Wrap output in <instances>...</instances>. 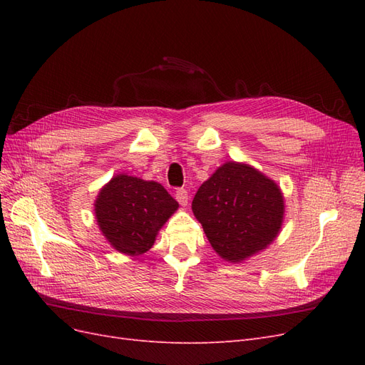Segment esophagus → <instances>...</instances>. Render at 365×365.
<instances>
[{
    "instance_id": "34e87169",
    "label": "esophagus",
    "mask_w": 365,
    "mask_h": 365,
    "mask_svg": "<svg viewBox=\"0 0 365 365\" xmlns=\"http://www.w3.org/2000/svg\"><path fill=\"white\" fill-rule=\"evenodd\" d=\"M175 197H176V201H178L182 207H185L187 202H189V193H187L185 189H178V190H176Z\"/></svg>"
}]
</instances>
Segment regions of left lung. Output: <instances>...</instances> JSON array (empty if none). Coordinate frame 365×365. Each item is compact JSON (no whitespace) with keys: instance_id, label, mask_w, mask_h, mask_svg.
<instances>
[{"instance_id":"1","label":"left lung","mask_w":365,"mask_h":365,"mask_svg":"<svg viewBox=\"0 0 365 365\" xmlns=\"http://www.w3.org/2000/svg\"><path fill=\"white\" fill-rule=\"evenodd\" d=\"M283 196L274 181L247 164L227 163L197 189L192 210L220 257L240 262L277 236Z\"/></svg>"}]
</instances>
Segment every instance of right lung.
Instances as JSON below:
<instances>
[{
	"label": "right lung",
	"mask_w": 365,
	"mask_h": 365,
	"mask_svg": "<svg viewBox=\"0 0 365 365\" xmlns=\"http://www.w3.org/2000/svg\"><path fill=\"white\" fill-rule=\"evenodd\" d=\"M178 202L158 182L117 175L98 193L96 217L111 245L128 256L152 248Z\"/></svg>",
	"instance_id": "right-lung-1"
}]
</instances>
